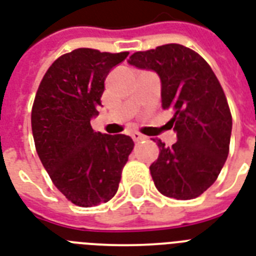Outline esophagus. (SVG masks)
I'll list each match as a JSON object with an SVG mask.
<instances>
[{
    "mask_svg": "<svg viewBox=\"0 0 256 256\" xmlns=\"http://www.w3.org/2000/svg\"><path fill=\"white\" fill-rule=\"evenodd\" d=\"M132 138H134V142H142V140H146V138L144 136V134H138V132H134V134H132Z\"/></svg>",
    "mask_w": 256,
    "mask_h": 256,
    "instance_id": "esophagus-1",
    "label": "esophagus"
}]
</instances>
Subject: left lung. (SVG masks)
<instances>
[{
  "mask_svg": "<svg viewBox=\"0 0 256 256\" xmlns=\"http://www.w3.org/2000/svg\"><path fill=\"white\" fill-rule=\"evenodd\" d=\"M128 64L154 70L162 82V104L171 108L170 126L178 142L150 164V175L164 196L188 200L218 179L228 156L232 118L215 73L203 57L179 44L136 52Z\"/></svg>",
  "mask_w": 256,
  "mask_h": 256,
  "instance_id": "8db88e82",
  "label": "left lung"
}]
</instances>
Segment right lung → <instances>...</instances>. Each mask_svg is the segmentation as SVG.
<instances>
[{
  "label": "right lung",
  "instance_id": "obj_1",
  "mask_svg": "<svg viewBox=\"0 0 256 256\" xmlns=\"http://www.w3.org/2000/svg\"><path fill=\"white\" fill-rule=\"evenodd\" d=\"M128 54L74 49L50 65L36 94L32 132L38 158L58 191L80 207L114 198L134 146L130 136L90 126L106 76Z\"/></svg>",
  "mask_w": 256,
  "mask_h": 256
}]
</instances>
